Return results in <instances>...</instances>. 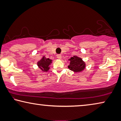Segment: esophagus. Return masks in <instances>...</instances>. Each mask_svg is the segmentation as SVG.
<instances>
[{
  "label": "esophagus",
  "mask_w": 121,
  "mask_h": 121,
  "mask_svg": "<svg viewBox=\"0 0 121 121\" xmlns=\"http://www.w3.org/2000/svg\"><path fill=\"white\" fill-rule=\"evenodd\" d=\"M57 56V58L58 59H61V58H62V56H61V55L60 54H57L56 55Z\"/></svg>",
  "instance_id": "34e87169"
}]
</instances>
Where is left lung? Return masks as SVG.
<instances>
[{
  "mask_svg": "<svg viewBox=\"0 0 121 121\" xmlns=\"http://www.w3.org/2000/svg\"><path fill=\"white\" fill-rule=\"evenodd\" d=\"M69 61L68 68L75 73L83 71L86 68V63L81 57L77 56H73L68 60Z\"/></svg>",
  "mask_w": 121,
  "mask_h": 121,
  "instance_id": "left-lung-1",
  "label": "left lung"
}]
</instances>
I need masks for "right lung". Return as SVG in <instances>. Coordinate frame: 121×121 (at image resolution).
Masks as SVG:
<instances>
[{
	"label": "right lung",
	"instance_id": "obj_1",
	"mask_svg": "<svg viewBox=\"0 0 121 121\" xmlns=\"http://www.w3.org/2000/svg\"><path fill=\"white\" fill-rule=\"evenodd\" d=\"M52 63H53V60L47 58L45 56H43L42 59L37 61V65L42 72H47L49 70L50 65Z\"/></svg>",
	"mask_w": 121,
	"mask_h": 121
}]
</instances>
